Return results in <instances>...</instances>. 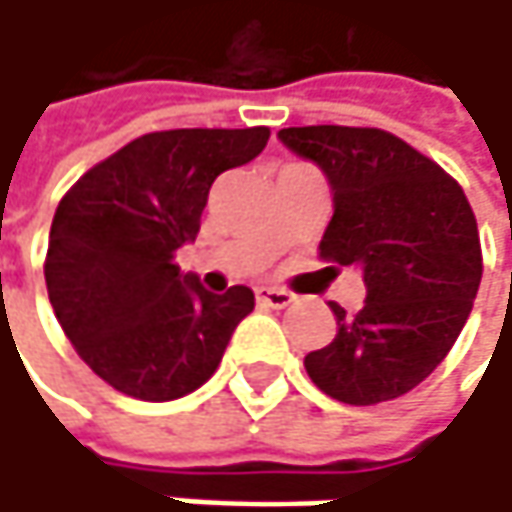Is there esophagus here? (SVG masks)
Segmentation results:
<instances>
[{
  "mask_svg": "<svg viewBox=\"0 0 512 512\" xmlns=\"http://www.w3.org/2000/svg\"><path fill=\"white\" fill-rule=\"evenodd\" d=\"M255 299L260 308H275V311H281V308H287V305L293 302V293H287V290H281V287H257Z\"/></svg>",
  "mask_w": 512,
  "mask_h": 512,
  "instance_id": "esophagus-1",
  "label": "esophagus"
}]
</instances>
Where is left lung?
I'll use <instances>...</instances> for the list:
<instances>
[{
	"label": "left lung",
	"mask_w": 512,
	"mask_h": 512,
	"mask_svg": "<svg viewBox=\"0 0 512 512\" xmlns=\"http://www.w3.org/2000/svg\"><path fill=\"white\" fill-rule=\"evenodd\" d=\"M278 139L332 183L320 257L356 263L367 287L353 317L332 305L338 335L305 356V370L350 406L403 397L442 364L471 314L483 275L471 204L442 165L394 133L320 124Z\"/></svg>",
	"instance_id": "1"
}]
</instances>
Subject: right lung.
Returning <instances> with one entry per match:
<instances>
[{"instance_id":"obj_1","label":"right lung","mask_w":512,"mask_h":512,"mask_svg":"<svg viewBox=\"0 0 512 512\" xmlns=\"http://www.w3.org/2000/svg\"><path fill=\"white\" fill-rule=\"evenodd\" d=\"M269 130H162L88 168L58 201L44 260L52 311L79 358L136 400H177L219 367L252 314L243 284L210 293L174 255L213 180L252 162Z\"/></svg>"}]
</instances>
